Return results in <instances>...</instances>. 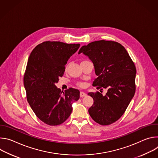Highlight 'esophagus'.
<instances>
[{"label": "esophagus", "mask_w": 158, "mask_h": 158, "mask_svg": "<svg viewBox=\"0 0 158 158\" xmlns=\"http://www.w3.org/2000/svg\"><path fill=\"white\" fill-rule=\"evenodd\" d=\"M86 96V94L85 93H84V92H80V96L81 97V98H82V97H84V96Z\"/></svg>", "instance_id": "34e87169"}]
</instances>
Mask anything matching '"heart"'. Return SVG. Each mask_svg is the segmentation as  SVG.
Wrapping results in <instances>:
<instances>
[{
	"label": "heart",
	"instance_id": "obj_1",
	"mask_svg": "<svg viewBox=\"0 0 158 158\" xmlns=\"http://www.w3.org/2000/svg\"><path fill=\"white\" fill-rule=\"evenodd\" d=\"M68 66H69V64H67V65H65V71L67 69V68H68ZM77 85L79 87H83L84 85V84L82 83V82H79V83L77 84Z\"/></svg>",
	"mask_w": 158,
	"mask_h": 158
}]
</instances>
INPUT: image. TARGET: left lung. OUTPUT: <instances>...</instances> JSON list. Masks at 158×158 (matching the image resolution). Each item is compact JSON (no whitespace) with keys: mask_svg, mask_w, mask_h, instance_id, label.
I'll return each instance as SVG.
<instances>
[{"mask_svg":"<svg viewBox=\"0 0 158 158\" xmlns=\"http://www.w3.org/2000/svg\"><path fill=\"white\" fill-rule=\"evenodd\" d=\"M87 56L94 65L96 89H107L104 96L99 92L89 93L94 99L89 115L97 123L106 126L117 121L124 113L136 91V69L122 45L101 40L82 46L79 54Z\"/></svg>","mask_w":158,"mask_h":158,"instance_id":"left-lung-1","label":"left lung"}]
</instances>
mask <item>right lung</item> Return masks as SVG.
<instances>
[{"label": "right lung", "mask_w": 158, "mask_h": 158, "mask_svg": "<svg viewBox=\"0 0 158 158\" xmlns=\"http://www.w3.org/2000/svg\"><path fill=\"white\" fill-rule=\"evenodd\" d=\"M80 47L57 41H45L33 49L24 76L27 100L36 116L49 126H57L68 118L72 104L80 97L74 88L64 92L55 84L64 75L65 65Z\"/></svg>", "instance_id": "1"}]
</instances>
